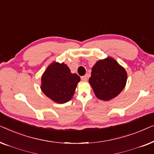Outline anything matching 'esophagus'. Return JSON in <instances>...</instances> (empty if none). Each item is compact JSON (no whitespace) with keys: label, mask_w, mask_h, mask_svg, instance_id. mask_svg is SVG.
Wrapping results in <instances>:
<instances>
[{"label":"esophagus","mask_w":154,"mask_h":154,"mask_svg":"<svg viewBox=\"0 0 154 154\" xmlns=\"http://www.w3.org/2000/svg\"><path fill=\"white\" fill-rule=\"evenodd\" d=\"M88 75H83V76H82L81 77V80L82 81H87V79H88Z\"/></svg>","instance_id":"obj_1"}]
</instances>
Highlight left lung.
Masks as SVG:
<instances>
[{
    "label": "left lung",
    "instance_id": "obj_1",
    "mask_svg": "<svg viewBox=\"0 0 154 154\" xmlns=\"http://www.w3.org/2000/svg\"><path fill=\"white\" fill-rule=\"evenodd\" d=\"M127 79L125 69L114 59L107 57L97 61L94 65L89 83L97 97L109 101L121 93Z\"/></svg>",
    "mask_w": 154,
    "mask_h": 154
}]
</instances>
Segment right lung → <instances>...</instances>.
Masks as SVG:
<instances>
[{
  "label": "right lung",
  "instance_id": "1",
  "mask_svg": "<svg viewBox=\"0 0 154 154\" xmlns=\"http://www.w3.org/2000/svg\"><path fill=\"white\" fill-rule=\"evenodd\" d=\"M81 78L64 63L52 62L41 77V90L48 97L59 104L71 100Z\"/></svg>",
  "mask_w": 154,
  "mask_h": 154
}]
</instances>
